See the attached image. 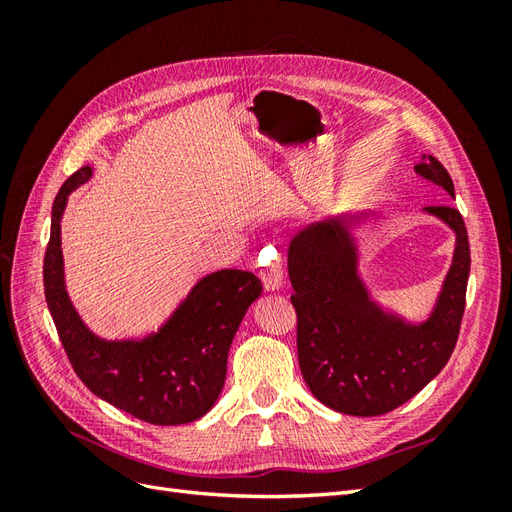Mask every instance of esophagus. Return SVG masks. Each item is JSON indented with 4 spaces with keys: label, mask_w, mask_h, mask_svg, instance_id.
<instances>
[{
    "label": "esophagus",
    "mask_w": 512,
    "mask_h": 512,
    "mask_svg": "<svg viewBox=\"0 0 512 512\" xmlns=\"http://www.w3.org/2000/svg\"><path fill=\"white\" fill-rule=\"evenodd\" d=\"M265 252H262V254H265ZM273 258H275V254H273ZM260 280H262V286H265V290H269V292L280 290L284 286V271H282L280 262L275 260L271 267L260 269Z\"/></svg>",
    "instance_id": "obj_1"
}]
</instances>
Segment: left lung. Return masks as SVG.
<instances>
[{
    "mask_svg": "<svg viewBox=\"0 0 512 512\" xmlns=\"http://www.w3.org/2000/svg\"><path fill=\"white\" fill-rule=\"evenodd\" d=\"M414 170L455 198L453 179L436 158L423 156ZM425 211L455 232V252L436 305L418 324L384 312L361 280L350 226L367 220V213L329 215L299 230L288 245L299 367L309 391L331 410L350 416L391 412L425 389L451 359L466 309L468 230L451 205Z\"/></svg>",
    "mask_w": 512,
    "mask_h": 512,
    "instance_id": "1",
    "label": "left lung"
}]
</instances>
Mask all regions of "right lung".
Masks as SVG:
<instances>
[{"mask_svg":"<svg viewBox=\"0 0 512 512\" xmlns=\"http://www.w3.org/2000/svg\"><path fill=\"white\" fill-rule=\"evenodd\" d=\"M83 166L61 185L51 211L44 254V297L68 359L87 389L151 425H183L207 414L226 380L228 350L239 324L262 292L250 271L222 269L203 277L156 333L104 339L76 312L64 277L61 218L68 196L89 181Z\"/></svg>","mask_w":512,"mask_h":512,"instance_id":"obj_1","label":"right lung"}]
</instances>
